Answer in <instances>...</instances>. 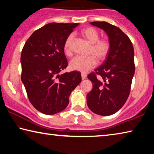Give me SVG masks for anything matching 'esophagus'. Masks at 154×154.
I'll return each mask as SVG.
<instances>
[{"instance_id":"esophagus-1","label":"esophagus","mask_w":154,"mask_h":154,"mask_svg":"<svg viewBox=\"0 0 154 154\" xmlns=\"http://www.w3.org/2000/svg\"><path fill=\"white\" fill-rule=\"evenodd\" d=\"M86 77H87V75L85 74V73H82V79L83 80V79H85V78H86Z\"/></svg>"}]
</instances>
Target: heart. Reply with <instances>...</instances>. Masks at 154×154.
I'll use <instances>...</instances> for the list:
<instances>
[{"mask_svg": "<svg viewBox=\"0 0 154 154\" xmlns=\"http://www.w3.org/2000/svg\"><path fill=\"white\" fill-rule=\"evenodd\" d=\"M81 35L91 44L87 57L77 56L70 62L69 68L72 71L86 72L97 64L98 61H103L108 56L111 45L109 41L105 38H100L98 31L93 27H87L81 30ZM74 41V35L71 34L67 36L64 42V53L68 56L72 55V45Z\"/></svg>", "mask_w": 154, "mask_h": 154, "instance_id": "heart-1", "label": "heart"}]
</instances>
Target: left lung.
Instances as JSON below:
<instances>
[{"label": "left lung", "mask_w": 154, "mask_h": 154, "mask_svg": "<svg viewBox=\"0 0 154 154\" xmlns=\"http://www.w3.org/2000/svg\"><path fill=\"white\" fill-rule=\"evenodd\" d=\"M90 24L103 29L109 36L110 51L100 66L88 75L93 83L87 94V105L91 111L103 116H111L120 109L130 92L135 66L131 41L118 27L106 22ZM101 76V79L96 75Z\"/></svg>", "instance_id": "obj_1"}]
</instances>
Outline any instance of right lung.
Masks as SVG:
<instances>
[{"mask_svg":"<svg viewBox=\"0 0 154 154\" xmlns=\"http://www.w3.org/2000/svg\"><path fill=\"white\" fill-rule=\"evenodd\" d=\"M78 25L49 23L35 30L22 49L21 79L30 103L41 113L63 111L71 92L82 82L79 72L60 75L68 65L65 40Z\"/></svg>","mask_w":154,"mask_h":154,"instance_id":"right-lung-1","label":"right lung"}]
</instances>
